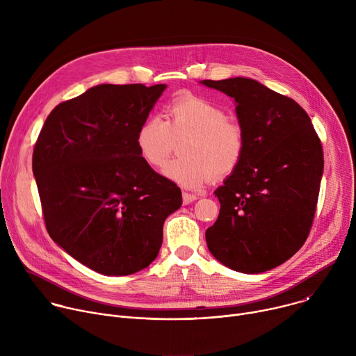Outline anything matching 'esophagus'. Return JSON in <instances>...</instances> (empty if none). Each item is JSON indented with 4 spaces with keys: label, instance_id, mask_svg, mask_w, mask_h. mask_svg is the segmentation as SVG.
I'll use <instances>...</instances> for the list:
<instances>
[{
    "label": "esophagus",
    "instance_id": "1",
    "mask_svg": "<svg viewBox=\"0 0 356 356\" xmlns=\"http://www.w3.org/2000/svg\"><path fill=\"white\" fill-rule=\"evenodd\" d=\"M198 197L195 195V194H191V193H183V204L184 206H187V204H190V202H193V201H195Z\"/></svg>",
    "mask_w": 356,
    "mask_h": 356
}]
</instances>
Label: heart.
<instances>
[{"label":"heart","instance_id":"obj_1","mask_svg":"<svg viewBox=\"0 0 356 356\" xmlns=\"http://www.w3.org/2000/svg\"><path fill=\"white\" fill-rule=\"evenodd\" d=\"M168 121L150 115L136 131L135 143L139 156L152 168H162L170 156L176 140L181 156L170 161L163 175L186 187L198 188L214 175L231 173L242 159L245 136L242 129L227 121L225 111L213 101L183 95L169 107Z\"/></svg>","mask_w":356,"mask_h":356}]
</instances>
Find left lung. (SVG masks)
<instances>
[{
	"label": "left lung",
	"mask_w": 356,
	"mask_h": 356,
	"mask_svg": "<svg viewBox=\"0 0 356 356\" xmlns=\"http://www.w3.org/2000/svg\"><path fill=\"white\" fill-rule=\"evenodd\" d=\"M200 83L234 98L245 136L241 162L214 191L221 209L206 231L207 246L232 270H270L309 236L324 172L321 142L294 99L257 80Z\"/></svg>",
	"instance_id": "obj_1"
}]
</instances>
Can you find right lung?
Wrapping results in <instances>:
<instances>
[{"label": "right lung", "mask_w": 356, "mask_h": 356, "mask_svg": "<svg viewBox=\"0 0 356 356\" xmlns=\"http://www.w3.org/2000/svg\"><path fill=\"white\" fill-rule=\"evenodd\" d=\"M166 84H98L44 121L32 170L47 232L106 276H127L158 257L165 220L181 191L142 161L136 131Z\"/></svg>", "instance_id": "1"}]
</instances>
